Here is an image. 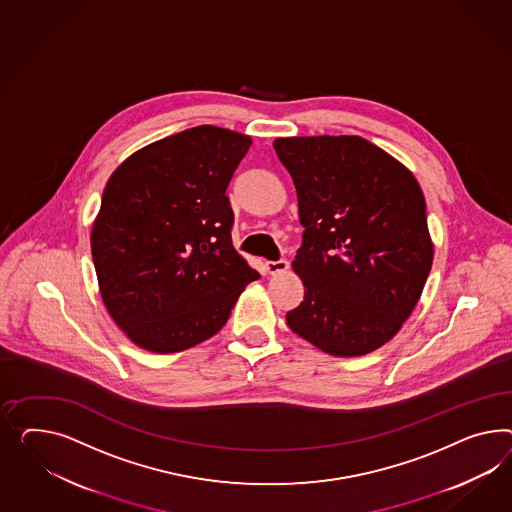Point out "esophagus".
I'll return each instance as SVG.
<instances>
[{
    "mask_svg": "<svg viewBox=\"0 0 512 512\" xmlns=\"http://www.w3.org/2000/svg\"><path fill=\"white\" fill-rule=\"evenodd\" d=\"M289 268V263L285 259H279V261H266V270L276 276V274H283L285 270Z\"/></svg>",
    "mask_w": 512,
    "mask_h": 512,
    "instance_id": "34e87169",
    "label": "esophagus"
}]
</instances>
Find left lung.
Instances as JSON below:
<instances>
[{"instance_id": "1", "label": "left lung", "mask_w": 512, "mask_h": 512, "mask_svg": "<svg viewBox=\"0 0 512 512\" xmlns=\"http://www.w3.org/2000/svg\"><path fill=\"white\" fill-rule=\"evenodd\" d=\"M305 231L292 270L304 302L292 332L339 358L386 345L421 298L434 259L414 173L360 136L277 138Z\"/></svg>"}]
</instances>
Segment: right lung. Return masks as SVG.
<instances>
[{
  "label": "right lung",
  "mask_w": 512,
  "mask_h": 512,
  "mask_svg": "<svg viewBox=\"0 0 512 512\" xmlns=\"http://www.w3.org/2000/svg\"><path fill=\"white\" fill-rule=\"evenodd\" d=\"M251 138L188 128L111 173L91 231L98 289L136 345L180 352L220 332L259 272L236 251L225 190Z\"/></svg>",
  "instance_id": "add662e5"
}]
</instances>
